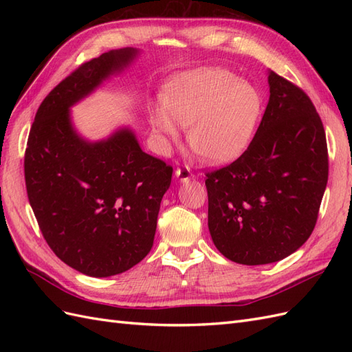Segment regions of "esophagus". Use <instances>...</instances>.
Instances as JSON below:
<instances>
[{
	"label": "esophagus",
	"mask_w": 352,
	"mask_h": 352,
	"mask_svg": "<svg viewBox=\"0 0 352 352\" xmlns=\"http://www.w3.org/2000/svg\"><path fill=\"white\" fill-rule=\"evenodd\" d=\"M176 177L180 180V182H186V180L192 179L194 175H192V172H190L189 167L182 166V167H177L176 168Z\"/></svg>",
	"instance_id": "1"
}]
</instances>
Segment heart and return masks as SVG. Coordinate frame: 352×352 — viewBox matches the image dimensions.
<instances>
[{
  "label": "heart",
  "instance_id": "heart-1",
  "mask_svg": "<svg viewBox=\"0 0 352 352\" xmlns=\"http://www.w3.org/2000/svg\"><path fill=\"white\" fill-rule=\"evenodd\" d=\"M163 104L151 116L155 133L176 142L174 122L188 127L189 146L211 163L228 162L248 146L263 109L258 89L223 69L180 74L168 85Z\"/></svg>",
  "mask_w": 352,
  "mask_h": 352
}]
</instances>
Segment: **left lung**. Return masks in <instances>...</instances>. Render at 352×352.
Segmentation results:
<instances>
[{
  "mask_svg": "<svg viewBox=\"0 0 352 352\" xmlns=\"http://www.w3.org/2000/svg\"><path fill=\"white\" fill-rule=\"evenodd\" d=\"M269 87L247 150L206 173L211 239L247 265L283 260L310 238L329 176L324 127L310 97L274 72Z\"/></svg>",
  "mask_w": 352,
  "mask_h": 352,
  "instance_id": "left-lung-1",
  "label": "left lung"
}]
</instances>
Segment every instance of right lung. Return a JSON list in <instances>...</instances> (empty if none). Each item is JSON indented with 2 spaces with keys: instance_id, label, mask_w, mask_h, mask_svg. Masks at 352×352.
<instances>
[{
  "instance_id": "add662e5",
  "label": "right lung",
  "mask_w": 352,
  "mask_h": 352,
  "mask_svg": "<svg viewBox=\"0 0 352 352\" xmlns=\"http://www.w3.org/2000/svg\"><path fill=\"white\" fill-rule=\"evenodd\" d=\"M136 54L113 50L80 65L41 102L28 138L26 190L42 236L61 261L92 278L146 257L172 182L173 167L144 153L131 129L87 142L70 122L72 105Z\"/></svg>"
}]
</instances>
